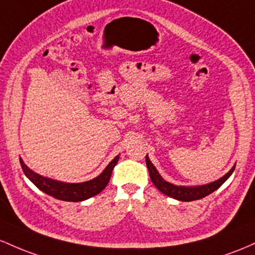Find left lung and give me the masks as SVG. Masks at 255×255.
I'll return each instance as SVG.
<instances>
[{
    "label": "left lung",
    "mask_w": 255,
    "mask_h": 255,
    "mask_svg": "<svg viewBox=\"0 0 255 255\" xmlns=\"http://www.w3.org/2000/svg\"><path fill=\"white\" fill-rule=\"evenodd\" d=\"M145 164H147L150 179L151 182L154 183V185H155L162 194H165V195L170 197H173V199L176 200H179V201H194V200H199L210 195V194L213 193L214 190L218 189L220 185L231 176L234 170H235V166H234L225 176H223L222 178L218 179V181L210 183V184L197 185V187H178V185H173L162 179V177L160 176L158 171H156V168L154 167V165L150 162L148 155L145 156Z\"/></svg>",
    "instance_id": "left-lung-1"
}]
</instances>
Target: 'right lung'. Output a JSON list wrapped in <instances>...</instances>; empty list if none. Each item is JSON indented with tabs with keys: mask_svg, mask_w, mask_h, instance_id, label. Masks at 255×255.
<instances>
[{
	"mask_svg": "<svg viewBox=\"0 0 255 255\" xmlns=\"http://www.w3.org/2000/svg\"><path fill=\"white\" fill-rule=\"evenodd\" d=\"M118 160L119 155H117L99 177L84 183H62L54 181V179L45 178V177H42L36 172H33L32 170H30L24 164V161L21 159H20V165H21L25 176L39 190H42L43 193L48 194V195L55 197L58 200H62V201L79 202L84 201V200L89 199L91 196L97 195V194L101 193L105 189L106 185L110 182L111 176H112V171L114 166L118 162Z\"/></svg>",
	"mask_w": 255,
	"mask_h": 255,
	"instance_id": "add662e5",
	"label": "right lung"
}]
</instances>
